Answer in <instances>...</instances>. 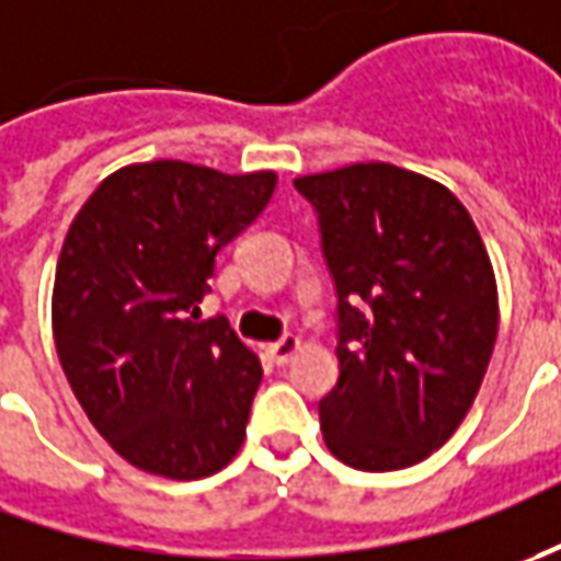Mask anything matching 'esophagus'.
<instances>
[{
  "instance_id": "1",
  "label": "esophagus",
  "mask_w": 561,
  "mask_h": 561,
  "mask_svg": "<svg viewBox=\"0 0 561 561\" xmlns=\"http://www.w3.org/2000/svg\"><path fill=\"white\" fill-rule=\"evenodd\" d=\"M297 350H300V337H295V334H285V337H279L276 344L266 346V356L276 362V365H288Z\"/></svg>"
}]
</instances>
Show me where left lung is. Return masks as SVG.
Segmentation results:
<instances>
[{"mask_svg": "<svg viewBox=\"0 0 561 561\" xmlns=\"http://www.w3.org/2000/svg\"><path fill=\"white\" fill-rule=\"evenodd\" d=\"M337 291L341 377L319 402L346 467H411L467 417L497 337V282L448 186L390 162L307 174Z\"/></svg>", "mask_w": 561, "mask_h": 561, "instance_id": "left-lung-1", "label": "left lung"}]
</instances>
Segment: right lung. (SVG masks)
Masks as SVG:
<instances>
[{
  "label": "right lung",
  "instance_id": "right-lung-1",
  "mask_svg": "<svg viewBox=\"0 0 561 561\" xmlns=\"http://www.w3.org/2000/svg\"><path fill=\"white\" fill-rule=\"evenodd\" d=\"M273 171L178 159L113 171L57 257L51 329L82 411L137 470L202 479L245 439L261 362L224 316L199 319L217 251L266 208Z\"/></svg>",
  "mask_w": 561,
  "mask_h": 561
}]
</instances>
